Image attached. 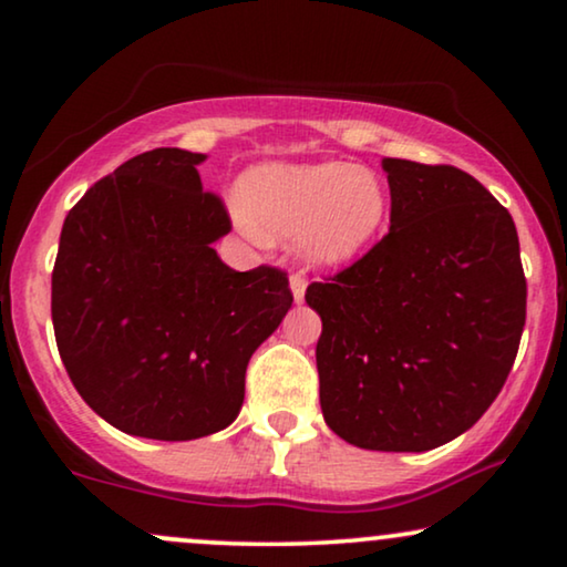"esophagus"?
<instances>
[{
  "label": "esophagus",
  "instance_id": "34e87169",
  "mask_svg": "<svg viewBox=\"0 0 567 567\" xmlns=\"http://www.w3.org/2000/svg\"><path fill=\"white\" fill-rule=\"evenodd\" d=\"M289 289H291V297H293V301H297V305H301V301H305V293H307V281H305V276H301V274H293V276L289 278Z\"/></svg>",
  "mask_w": 567,
  "mask_h": 567
}]
</instances>
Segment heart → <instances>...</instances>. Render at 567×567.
Here are the masks:
<instances>
[{"label": "heart", "instance_id": "1", "mask_svg": "<svg viewBox=\"0 0 567 567\" xmlns=\"http://www.w3.org/2000/svg\"><path fill=\"white\" fill-rule=\"evenodd\" d=\"M229 214L247 235L297 237L312 268H346L363 258L390 219V190L377 169L346 162L250 167Z\"/></svg>", "mask_w": 567, "mask_h": 567}]
</instances>
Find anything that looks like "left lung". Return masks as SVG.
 <instances>
[{
	"label": "left lung",
	"instance_id": "1",
	"mask_svg": "<svg viewBox=\"0 0 567 567\" xmlns=\"http://www.w3.org/2000/svg\"><path fill=\"white\" fill-rule=\"evenodd\" d=\"M390 235L307 289L324 423L371 452H429L498 398L526 320L514 219L449 165L382 159Z\"/></svg>",
	"mask_w": 567,
	"mask_h": 567
}]
</instances>
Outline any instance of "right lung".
<instances>
[{
  "mask_svg": "<svg viewBox=\"0 0 567 567\" xmlns=\"http://www.w3.org/2000/svg\"><path fill=\"white\" fill-rule=\"evenodd\" d=\"M206 154L162 146L84 193L61 227L51 317L82 400L131 436L190 441L235 423L245 371L291 309L276 268L231 270Z\"/></svg>",
  "mask_w": 567,
  "mask_h": 567,
  "instance_id": "right-lung-1",
  "label": "right lung"
}]
</instances>
